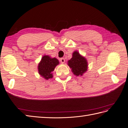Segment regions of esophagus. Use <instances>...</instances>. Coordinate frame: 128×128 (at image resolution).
I'll use <instances>...</instances> for the list:
<instances>
[{
  "label": "esophagus",
  "mask_w": 128,
  "mask_h": 128,
  "mask_svg": "<svg viewBox=\"0 0 128 128\" xmlns=\"http://www.w3.org/2000/svg\"><path fill=\"white\" fill-rule=\"evenodd\" d=\"M60 61H61V62L62 64H64V62H65L64 58H61V59H60Z\"/></svg>",
  "instance_id": "esophagus-1"
}]
</instances>
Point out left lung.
I'll list each match as a JSON object with an SVG mask.
<instances>
[{
	"mask_svg": "<svg viewBox=\"0 0 128 128\" xmlns=\"http://www.w3.org/2000/svg\"><path fill=\"white\" fill-rule=\"evenodd\" d=\"M68 65L72 69V72L77 76H82L88 68V63L86 59L80 55L77 51L72 53V58L68 61Z\"/></svg>",
	"mask_w": 128,
	"mask_h": 128,
	"instance_id": "left-lung-1",
	"label": "left lung"
}]
</instances>
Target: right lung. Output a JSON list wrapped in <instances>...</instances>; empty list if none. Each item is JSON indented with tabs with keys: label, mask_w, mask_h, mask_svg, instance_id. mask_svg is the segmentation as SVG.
Wrapping results in <instances>:
<instances>
[{
	"label": "right lung",
	"mask_w": 128,
	"mask_h": 128,
	"mask_svg": "<svg viewBox=\"0 0 128 128\" xmlns=\"http://www.w3.org/2000/svg\"><path fill=\"white\" fill-rule=\"evenodd\" d=\"M59 64V61L56 58H51L49 56H44L40 62L38 64V70L39 74L45 80L52 78L56 67Z\"/></svg>",
	"instance_id": "1"
}]
</instances>
